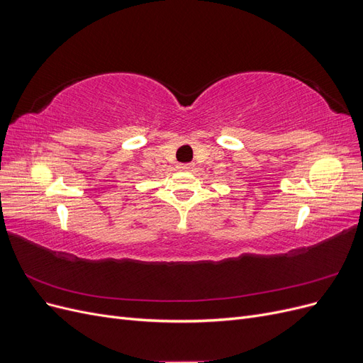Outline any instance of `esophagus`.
Masks as SVG:
<instances>
[{
	"label": "esophagus",
	"instance_id": "1",
	"mask_svg": "<svg viewBox=\"0 0 363 363\" xmlns=\"http://www.w3.org/2000/svg\"><path fill=\"white\" fill-rule=\"evenodd\" d=\"M177 168H179L180 171H189V169H192V164H191V163H180Z\"/></svg>",
	"mask_w": 363,
	"mask_h": 363
}]
</instances>
